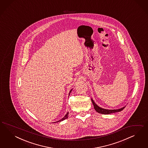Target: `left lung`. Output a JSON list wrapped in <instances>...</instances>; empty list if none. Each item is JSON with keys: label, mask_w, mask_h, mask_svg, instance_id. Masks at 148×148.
<instances>
[{"label": "left lung", "mask_w": 148, "mask_h": 148, "mask_svg": "<svg viewBox=\"0 0 148 148\" xmlns=\"http://www.w3.org/2000/svg\"><path fill=\"white\" fill-rule=\"evenodd\" d=\"M92 102L93 103V105L94 106V109L97 112H98L99 113L101 114H111L113 113H116V112H121V111L124 108H125V106L123 107V108H119V109H116V110H108V109H105L103 108H100L99 106H98L96 103H95L94 100H93V99H91Z\"/></svg>", "instance_id": "8db88e82"}]
</instances>
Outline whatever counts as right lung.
<instances>
[{
    "label": "right lung",
    "instance_id": "right-lung-1",
    "mask_svg": "<svg viewBox=\"0 0 148 148\" xmlns=\"http://www.w3.org/2000/svg\"><path fill=\"white\" fill-rule=\"evenodd\" d=\"M73 89H72V90H70V92H69V95H70V94H71V92H72V90ZM68 113H69V112H68L67 113V114L64 116H63V117L61 119H60V120H59V121H55V122H54V123H58V122H59V121H64V120H65L66 119H67V118H68Z\"/></svg>",
    "mask_w": 148,
    "mask_h": 148
}]
</instances>
